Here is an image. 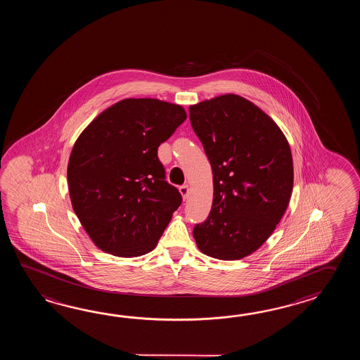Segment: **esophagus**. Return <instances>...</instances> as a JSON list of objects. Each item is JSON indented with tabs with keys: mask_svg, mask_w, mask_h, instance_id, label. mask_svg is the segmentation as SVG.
<instances>
[{
	"mask_svg": "<svg viewBox=\"0 0 360 360\" xmlns=\"http://www.w3.org/2000/svg\"><path fill=\"white\" fill-rule=\"evenodd\" d=\"M179 191L181 193L184 199L188 198V195H189V186H188V185H181V186L179 188Z\"/></svg>",
	"mask_w": 360,
	"mask_h": 360,
	"instance_id": "1",
	"label": "esophagus"
}]
</instances>
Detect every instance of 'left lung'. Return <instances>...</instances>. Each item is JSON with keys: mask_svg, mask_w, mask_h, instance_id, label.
Wrapping results in <instances>:
<instances>
[{"mask_svg": "<svg viewBox=\"0 0 360 360\" xmlns=\"http://www.w3.org/2000/svg\"><path fill=\"white\" fill-rule=\"evenodd\" d=\"M189 117L214 174L212 208L193 237L207 256L239 260L265 243L287 210L291 149L276 123L238 95L191 105Z\"/></svg>", "mask_w": 360, "mask_h": 360, "instance_id": "left-lung-1", "label": "left lung"}]
</instances>
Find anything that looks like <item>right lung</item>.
<instances>
[{
	"label": "right lung",
	"instance_id": "add662e5",
	"mask_svg": "<svg viewBox=\"0 0 360 360\" xmlns=\"http://www.w3.org/2000/svg\"><path fill=\"white\" fill-rule=\"evenodd\" d=\"M185 120L176 104L124 99L77 139L67 172L69 195L86 233L104 252L136 257L158 243L183 198L166 181L157 150Z\"/></svg>",
	"mask_w": 360,
	"mask_h": 360
}]
</instances>
